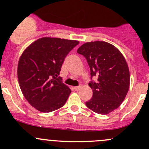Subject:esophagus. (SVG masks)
I'll return each mask as SVG.
<instances>
[{"label": "esophagus", "instance_id": "1", "mask_svg": "<svg viewBox=\"0 0 149 149\" xmlns=\"http://www.w3.org/2000/svg\"><path fill=\"white\" fill-rule=\"evenodd\" d=\"M81 88V86H76V87H73V89L76 90V91H79Z\"/></svg>", "mask_w": 149, "mask_h": 149}]
</instances>
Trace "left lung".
<instances>
[{"label":"left lung","instance_id":"obj_1","mask_svg":"<svg viewBox=\"0 0 149 149\" xmlns=\"http://www.w3.org/2000/svg\"><path fill=\"white\" fill-rule=\"evenodd\" d=\"M77 52L87 60L93 76L89 86L93 97L86 102L93 112L107 114L118 108L125 100L130 83V71L125 57L114 46L106 42H87Z\"/></svg>","mask_w":149,"mask_h":149}]
</instances>
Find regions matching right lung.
Segmentation results:
<instances>
[{
    "mask_svg": "<svg viewBox=\"0 0 149 149\" xmlns=\"http://www.w3.org/2000/svg\"><path fill=\"white\" fill-rule=\"evenodd\" d=\"M78 41L43 37L24 51L17 66L21 91L33 107L50 112L63 107L71 93L58 76L65 58Z\"/></svg>",
    "mask_w": 149,
    "mask_h": 149,
    "instance_id": "1",
    "label": "right lung"
}]
</instances>
